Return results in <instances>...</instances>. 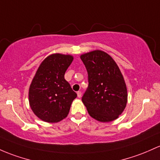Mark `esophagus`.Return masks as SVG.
Masks as SVG:
<instances>
[{"mask_svg": "<svg viewBox=\"0 0 160 160\" xmlns=\"http://www.w3.org/2000/svg\"><path fill=\"white\" fill-rule=\"evenodd\" d=\"M77 96H78L79 98H80L82 96V92H80V91H78V92H77Z\"/></svg>", "mask_w": 160, "mask_h": 160, "instance_id": "esophagus-1", "label": "esophagus"}]
</instances>
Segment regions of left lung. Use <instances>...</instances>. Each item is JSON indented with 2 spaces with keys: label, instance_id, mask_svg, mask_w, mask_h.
I'll return each mask as SVG.
<instances>
[{
  "label": "left lung",
  "instance_id": "obj_1",
  "mask_svg": "<svg viewBox=\"0 0 160 160\" xmlns=\"http://www.w3.org/2000/svg\"><path fill=\"white\" fill-rule=\"evenodd\" d=\"M89 86L82 97L89 115L101 122L115 120L125 108L128 91L116 62L106 52L95 50L80 55Z\"/></svg>",
  "mask_w": 160,
  "mask_h": 160
}]
</instances>
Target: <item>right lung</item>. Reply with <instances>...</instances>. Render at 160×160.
<instances>
[{
	"label": "right lung",
	"instance_id": "1",
	"mask_svg": "<svg viewBox=\"0 0 160 160\" xmlns=\"http://www.w3.org/2000/svg\"><path fill=\"white\" fill-rule=\"evenodd\" d=\"M73 57L71 54H50L41 63L29 89L31 109L43 122L57 123L68 116L77 93L64 79Z\"/></svg>",
	"mask_w": 160,
	"mask_h": 160
}]
</instances>
